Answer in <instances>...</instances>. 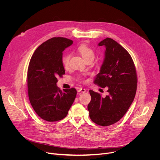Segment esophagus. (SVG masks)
I'll return each mask as SVG.
<instances>
[{
  "mask_svg": "<svg viewBox=\"0 0 160 160\" xmlns=\"http://www.w3.org/2000/svg\"><path fill=\"white\" fill-rule=\"evenodd\" d=\"M78 92H85L86 90L85 88H78Z\"/></svg>",
  "mask_w": 160,
  "mask_h": 160,
  "instance_id": "obj_1",
  "label": "esophagus"
}]
</instances>
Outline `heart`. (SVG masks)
I'll return each instance as SVG.
<instances>
[{
  "mask_svg": "<svg viewBox=\"0 0 160 160\" xmlns=\"http://www.w3.org/2000/svg\"><path fill=\"white\" fill-rule=\"evenodd\" d=\"M78 51L86 61L89 59L93 60L95 56L94 52L92 49L89 48L87 45L84 43L81 44L78 48ZM70 59V54H66L62 58V64L65 69H68V68H69Z\"/></svg>",
  "mask_w": 160,
  "mask_h": 160,
  "instance_id": "1",
  "label": "heart"
}]
</instances>
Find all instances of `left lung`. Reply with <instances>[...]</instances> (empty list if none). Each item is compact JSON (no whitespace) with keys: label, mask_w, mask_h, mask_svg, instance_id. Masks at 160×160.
Instances as JSON below:
<instances>
[{"label":"left lung","mask_w":160,"mask_h":160,"mask_svg":"<svg viewBox=\"0 0 160 160\" xmlns=\"http://www.w3.org/2000/svg\"><path fill=\"white\" fill-rule=\"evenodd\" d=\"M106 47L105 58L100 72L94 83L108 88V96L90 90L91 101L88 104L89 117L101 126H109L118 122L132 103L138 86V77L133 59L121 45L110 38L99 43Z\"/></svg>","instance_id":"8db88e82"}]
</instances>
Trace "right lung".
I'll return each mask as SVG.
<instances>
[{
	"mask_svg": "<svg viewBox=\"0 0 160 160\" xmlns=\"http://www.w3.org/2000/svg\"><path fill=\"white\" fill-rule=\"evenodd\" d=\"M73 43L64 37H53L38 47L28 68V94L32 108L38 116L48 122L65 118L77 96L75 88L57 87L58 77L65 74L62 64V51Z\"/></svg>",
	"mask_w": 160,
	"mask_h": 160,
	"instance_id": "right-lung-1",
	"label": "right lung"
}]
</instances>
